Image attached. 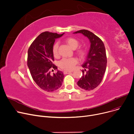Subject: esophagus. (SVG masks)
<instances>
[{"label":"esophagus","mask_w":134,"mask_h":134,"mask_svg":"<svg viewBox=\"0 0 134 134\" xmlns=\"http://www.w3.org/2000/svg\"><path fill=\"white\" fill-rule=\"evenodd\" d=\"M72 72H73V71H64V74H69V73H70Z\"/></svg>","instance_id":"1"}]
</instances>
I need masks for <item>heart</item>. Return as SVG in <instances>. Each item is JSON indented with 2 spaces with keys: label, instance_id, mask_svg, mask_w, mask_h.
Here are the masks:
<instances>
[{
  "label": "heart",
  "instance_id": "b5f03b06",
  "mask_svg": "<svg viewBox=\"0 0 134 134\" xmlns=\"http://www.w3.org/2000/svg\"><path fill=\"white\" fill-rule=\"evenodd\" d=\"M64 42L70 46L71 48L75 49L79 45V41L76 38L73 37L66 38L64 40ZM59 44L55 42L52 46V53L53 56L58 57L59 55ZM77 49V48H76ZM86 50L82 47H79L75 50L76 54L80 58H83L86 55ZM77 61L75 58H64L59 62V66L61 68L65 70H72L77 64Z\"/></svg>",
  "mask_w": 134,
  "mask_h": 134
}]
</instances>
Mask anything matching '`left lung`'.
<instances>
[{"label": "left lung", "instance_id": "left-lung-1", "mask_svg": "<svg viewBox=\"0 0 134 134\" xmlns=\"http://www.w3.org/2000/svg\"><path fill=\"white\" fill-rule=\"evenodd\" d=\"M74 33H82L91 42L90 51L82 65V76L77 83L82 89L91 91L100 84L105 72L107 59L105 47L101 39L90 31L81 30Z\"/></svg>", "mask_w": 134, "mask_h": 134}]
</instances>
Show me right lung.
I'll list each match as a JSON object with an SVG mask.
<instances>
[{"instance_id":"add662e5","label":"right lung","mask_w":134,"mask_h":134,"mask_svg":"<svg viewBox=\"0 0 134 134\" xmlns=\"http://www.w3.org/2000/svg\"><path fill=\"white\" fill-rule=\"evenodd\" d=\"M64 33L44 32L35 39L28 50L27 66L35 82L42 90L52 92L59 89L62 85L64 73L58 70L51 74L58 67L54 64L52 46L55 39L61 37Z\"/></svg>"}]
</instances>
